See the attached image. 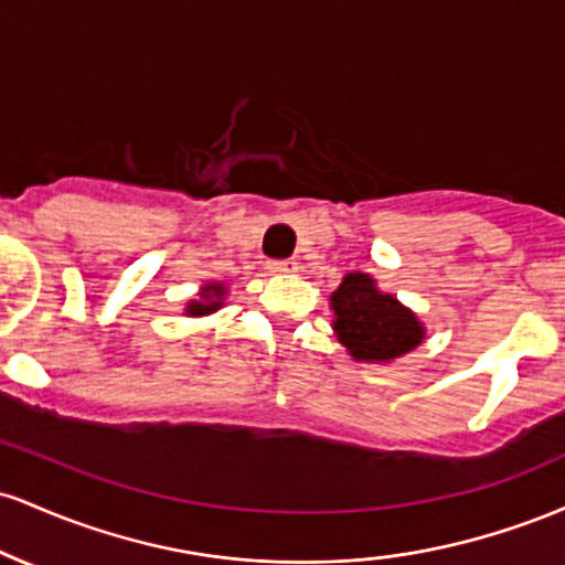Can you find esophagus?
<instances>
[{"instance_id": "1", "label": "esophagus", "mask_w": 565, "mask_h": 565, "mask_svg": "<svg viewBox=\"0 0 565 565\" xmlns=\"http://www.w3.org/2000/svg\"><path fill=\"white\" fill-rule=\"evenodd\" d=\"M297 268H300L297 260H268L270 274H295Z\"/></svg>"}]
</instances>
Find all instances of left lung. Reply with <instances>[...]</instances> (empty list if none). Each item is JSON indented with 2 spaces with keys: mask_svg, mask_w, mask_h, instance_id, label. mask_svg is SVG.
I'll use <instances>...</instances> for the list:
<instances>
[{
  "mask_svg": "<svg viewBox=\"0 0 565 565\" xmlns=\"http://www.w3.org/2000/svg\"><path fill=\"white\" fill-rule=\"evenodd\" d=\"M334 332L355 361H391L423 342L417 316L382 295L366 274H348L332 295Z\"/></svg>",
  "mask_w": 565,
  "mask_h": 565,
  "instance_id": "obj_1",
  "label": "left lung"
}]
</instances>
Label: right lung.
<instances>
[{
    "mask_svg": "<svg viewBox=\"0 0 565 565\" xmlns=\"http://www.w3.org/2000/svg\"><path fill=\"white\" fill-rule=\"evenodd\" d=\"M225 289L220 287V284H212V287H204V295H201V300L204 302H191V308H188V313L191 316H204V313H212V310H217L220 300H223Z\"/></svg>",
    "mask_w": 565,
    "mask_h": 565,
    "instance_id": "right-lung-1",
    "label": "right lung"
}]
</instances>
